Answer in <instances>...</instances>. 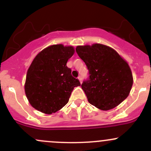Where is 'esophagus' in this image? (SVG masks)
<instances>
[{
	"instance_id": "esophagus-1",
	"label": "esophagus",
	"mask_w": 151,
	"mask_h": 151,
	"mask_svg": "<svg viewBox=\"0 0 151 151\" xmlns=\"http://www.w3.org/2000/svg\"><path fill=\"white\" fill-rule=\"evenodd\" d=\"M78 80H79V81H80L81 83L82 82V78H81V76H79L78 77Z\"/></svg>"
}]
</instances>
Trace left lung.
<instances>
[{"label":"left lung","mask_w":151,"mask_h":151,"mask_svg":"<svg viewBox=\"0 0 151 151\" xmlns=\"http://www.w3.org/2000/svg\"><path fill=\"white\" fill-rule=\"evenodd\" d=\"M76 50L89 70V80L81 85L89 103L103 111L120 104L133 83L127 61L116 50L102 44L79 45Z\"/></svg>","instance_id":"8db88e82"}]
</instances>
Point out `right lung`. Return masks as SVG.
<instances>
[{"instance_id": "obj_1", "label": "right lung", "mask_w": 151, "mask_h": 151, "mask_svg": "<svg viewBox=\"0 0 151 151\" xmlns=\"http://www.w3.org/2000/svg\"><path fill=\"white\" fill-rule=\"evenodd\" d=\"M74 52L73 46L59 44L45 48L34 58L24 84L25 94L32 107L51 114L68 102L74 87L81 86L66 65Z\"/></svg>"}]
</instances>
